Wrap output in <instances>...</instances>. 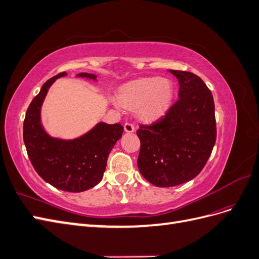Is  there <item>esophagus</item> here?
Returning a JSON list of instances; mask_svg holds the SVG:
<instances>
[{"label":"esophagus","instance_id":"esophagus-1","mask_svg":"<svg viewBox=\"0 0 259 259\" xmlns=\"http://www.w3.org/2000/svg\"><path fill=\"white\" fill-rule=\"evenodd\" d=\"M124 131L126 133H133L135 131V126L132 123H125L124 124Z\"/></svg>","mask_w":259,"mask_h":259}]
</instances>
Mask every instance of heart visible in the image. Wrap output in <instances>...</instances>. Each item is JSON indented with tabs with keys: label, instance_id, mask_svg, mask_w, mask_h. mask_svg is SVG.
<instances>
[{
	"label": "heart",
	"instance_id": "heart-1",
	"mask_svg": "<svg viewBox=\"0 0 259 259\" xmlns=\"http://www.w3.org/2000/svg\"><path fill=\"white\" fill-rule=\"evenodd\" d=\"M121 103L127 107L139 106V113L147 120H155L165 114L173 103L174 86L159 76L144 77L125 84L120 90Z\"/></svg>",
	"mask_w": 259,
	"mask_h": 259
}]
</instances>
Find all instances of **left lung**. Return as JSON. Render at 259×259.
<instances>
[{
	"instance_id": "left-lung-1",
	"label": "left lung",
	"mask_w": 259,
	"mask_h": 259,
	"mask_svg": "<svg viewBox=\"0 0 259 259\" xmlns=\"http://www.w3.org/2000/svg\"><path fill=\"white\" fill-rule=\"evenodd\" d=\"M179 83L178 100L152 125H140L138 169L156 187L189 182L204 167L216 142L213 95L201 77L168 70Z\"/></svg>"
}]
</instances>
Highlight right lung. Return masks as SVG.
Masks as SVG:
<instances>
[{
  "label": "right lung",
  "instance_id": "1",
  "mask_svg": "<svg viewBox=\"0 0 259 259\" xmlns=\"http://www.w3.org/2000/svg\"><path fill=\"white\" fill-rule=\"evenodd\" d=\"M61 72L51 77L31 101L23 121V142L36 173L57 189L82 192L103 179L107 160L113 146L123 134L121 124L99 122L84 135L73 139L51 136L41 121V108L52 84ZM77 77L97 81V75L79 73Z\"/></svg>",
  "mask_w": 259,
  "mask_h": 259
}]
</instances>
